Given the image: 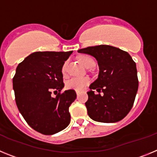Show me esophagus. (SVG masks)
<instances>
[{"label": "esophagus", "instance_id": "obj_1", "mask_svg": "<svg viewBox=\"0 0 157 157\" xmlns=\"http://www.w3.org/2000/svg\"><path fill=\"white\" fill-rule=\"evenodd\" d=\"M79 94H80V92H79V91L76 90V94H77V95H79Z\"/></svg>", "mask_w": 157, "mask_h": 157}]
</instances>
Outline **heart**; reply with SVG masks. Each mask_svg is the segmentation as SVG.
I'll return each mask as SVG.
<instances>
[{"label":"heart","mask_w":157,"mask_h":157,"mask_svg":"<svg viewBox=\"0 0 157 157\" xmlns=\"http://www.w3.org/2000/svg\"><path fill=\"white\" fill-rule=\"evenodd\" d=\"M80 62L83 66H85L86 67H89L90 65L94 64V59L92 58L89 57V56H81L79 59ZM67 62H64L62 66L61 71L62 74L65 75L67 73ZM90 82V79L87 77L84 78H78V77H73L71 78L70 79H68L66 82V87L70 90H82L83 89L85 88L87 85H89Z\"/></svg>","instance_id":"heart-1"}]
</instances>
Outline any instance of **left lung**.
Returning a JSON list of instances; mask_svg holds the SVG:
<instances>
[{
    "label": "left lung",
    "instance_id": "1",
    "mask_svg": "<svg viewBox=\"0 0 157 157\" xmlns=\"http://www.w3.org/2000/svg\"><path fill=\"white\" fill-rule=\"evenodd\" d=\"M78 52L94 56L99 66L98 78L87 92L85 105L89 116L101 123L123 120L132 109L138 92L135 62L128 52L111 45L87 47Z\"/></svg>",
    "mask_w": 157,
    "mask_h": 157
}]
</instances>
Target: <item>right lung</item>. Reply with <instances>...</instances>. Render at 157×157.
<instances>
[{"mask_svg": "<svg viewBox=\"0 0 157 157\" xmlns=\"http://www.w3.org/2000/svg\"><path fill=\"white\" fill-rule=\"evenodd\" d=\"M69 52H35L19 63L14 76L16 103L30 127L43 134H54L69 125V107L76 93L64 87L61 68ZM57 94L52 96V91Z\"/></svg>", "mask_w": 157, "mask_h": 157, "instance_id": "1", "label": "right lung"}]
</instances>
